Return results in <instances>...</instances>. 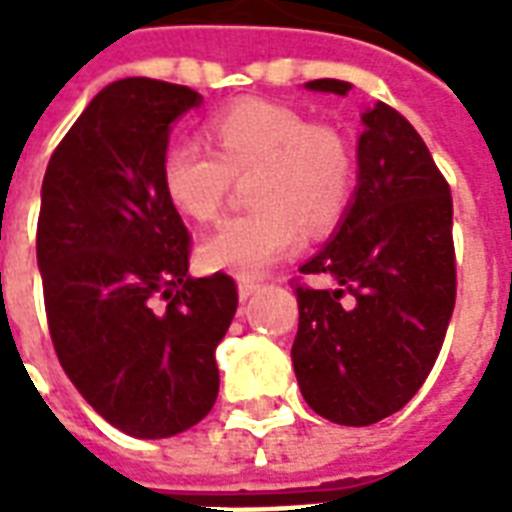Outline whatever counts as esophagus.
<instances>
[{"label": "esophagus", "mask_w": 512, "mask_h": 512, "mask_svg": "<svg viewBox=\"0 0 512 512\" xmlns=\"http://www.w3.org/2000/svg\"><path fill=\"white\" fill-rule=\"evenodd\" d=\"M257 290H260V282H255V279H241V282H238V296L244 301L249 299L252 293H257Z\"/></svg>", "instance_id": "obj_1"}]
</instances>
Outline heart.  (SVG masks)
Wrapping results in <instances>:
<instances>
[{"label": "heart", "mask_w": 512, "mask_h": 512, "mask_svg": "<svg viewBox=\"0 0 512 512\" xmlns=\"http://www.w3.org/2000/svg\"><path fill=\"white\" fill-rule=\"evenodd\" d=\"M211 147L175 142L161 158L167 200L197 222H211L233 175H249L255 211L222 222L200 244L202 266L257 277L301 244L304 227L326 233L354 194V156L334 128L312 126L290 106L238 101L208 120Z\"/></svg>", "instance_id": "heart-1"}]
</instances>
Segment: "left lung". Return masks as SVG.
Here are the masks:
<instances>
[{
    "instance_id": "obj_1",
    "label": "left lung",
    "mask_w": 512,
    "mask_h": 512,
    "mask_svg": "<svg viewBox=\"0 0 512 512\" xmlns=\"http://www.w3.org/2000/svg\"><path fill=\"white\" fill-rule=\"evenodd\" d=\"M345 95L340 79L307 82ZM354 200L329 244L299 268L293 370L315 414L373 425L406 406L436 365L455 307L452 197L428 145L384 101L362 115Z\"/></svg>"
}]
</instances>
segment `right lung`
<instances>
[{"mask_svg": "<svg viewBox=\"0 0 512 512\" xmlns=\"http://www.w3.org/2000/svg\"><path fill=\"white\" fill-rule=\"evenodd\" d=\"M202 95L120 79L51 153L38 268L57 359L101 417L167 439L216 403V345L233 323V277H189V230L161 189L172 123Z\"/></svg>", "mask_w": 512, "mask_h": 512, "instance_id": "1", "label": "right lung"}]
</instances>
